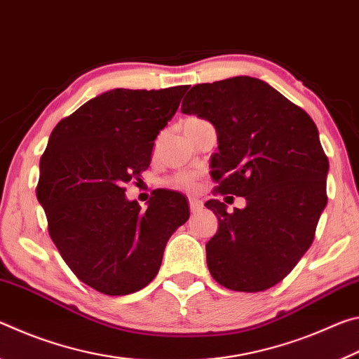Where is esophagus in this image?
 <instances>
[{"instance_id":"34e87169","label":"esophagus","mask_w":359,"mask_h":359,"mask_svg":"<svg viewBox=\"0 0 359 359\" xmlns=\"http://www.w3.org/2000/svg\"><path fill=\"white\" fill-rule=\"evenodd\" d=\"M188 204H190V210L193 214H196V212L203 209V201H199L198 198H190L188 199Z\"/></svg>"}]
</instances>
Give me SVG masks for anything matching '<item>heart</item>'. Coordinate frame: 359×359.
Wrapping results in <instances>:
<instances>
[{"label":"heart","mask_w":359,"mask_h":359,"mask_svg":"<svg viewBox=\"0 0 359 359\" xmlns=\"http://www.w3.org/2000/svg\"><path fill=\"white\" fill-rule=\"evenodd\" d=\"M198 121H203V120L198 117H190L184 121V126L198 123ZM166 184L171 188H175V190L191 191L198 185V177H196V174H193V172H177V174L171 175V177L166 180Z\"/></svg>","instance_id":"b5f03b06"}]
</instances>
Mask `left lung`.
I'll return each instance as SVG.
<instances>
[{
  "instance_id": "left-lung-1",
  "label": "left lung",
  "mask_w": 359,
  "mask_h": 359,
  "mask_svg": "<svg viewBox=\"0 0 359 359\" xmlns=\"http://www.w3.org/2000/svg\"><path fill=\"white\" fill-rule=\"evenodd\" d=\"M182 112L217 130V193L244 196V209L210 199L217 234L205 244L210 276L224 288L257 293L283 280L315 238L327 203L330 161L309 114L259 79L198 83Z\"/></svg>"
}]
</instances>
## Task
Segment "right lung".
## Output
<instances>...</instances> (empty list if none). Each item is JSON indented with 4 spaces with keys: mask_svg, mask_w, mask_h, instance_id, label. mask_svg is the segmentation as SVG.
<instances>
[{
    "mask_svg": "<svg viewBox=\"0 0 359 359\" xmlns=\"http://www.w3.org/2000/svg\"><path fill=\"white\" fill-rule=\"evenodd\" d=\"M187 85L115 88L58 121L41 156L36 196L48 234L79 280L109 296L154 280L169 238L190 217L184 194L155 191L147 210L125 184L150 166L154 141Z\"/></svg>",
    "mask_w": 359,
    "mask_h": 359,
    "instance_id": "obj_1",
    "label": "right lung"
}]
</instances>
